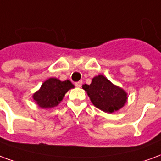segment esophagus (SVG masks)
Here are the masks:
<instances>
[{
  "instance_id": "34e87169",
  "label": "esophagus",
  "mask_w": 161,
  "mask_h": 161,
  "mask_svg": "<svg viewBox=\"0 0 161 161\" xmlns=\"http://www.w3.org/2000/svg\"><path fill=\"white\" fill-rule=\"evenodd\" d=\"M75 86L76 87H81L82 86V82L81 81H79V82H77V83H75Z\"/></svg>"
}]
</instances>
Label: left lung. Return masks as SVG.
Segmentation results:
<instances>
[{"label": "left lung", "mask_w": 161, "mask_h": 161, "mask_svg": "<svg viewBox=\"0 0 161 161\" xmlns=\"http://www.w3.org/2000/svg\"><path fill=\"white\" fill-rule=\"evenodd\" d=\"M83 89L87 91L91 103L97 108L107 113L119 110L124 106L128 99L126 91L112 84L103 75L95 77L91 84H84Z\"/></svg>", "instance_id": "1"}]
</instances>
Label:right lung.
<instances>
[{"mask_svg":"<svg viewBox=\"0 0 161 161\" xmlns=\"http://www.w3.org/2000/svg\"><path fill=\"white\" fill-rule=\"evenodd\" d=\"M72 88L74 85L70 81H60L51 77L43 83L40 90L33 94V98L40 108H53L58 105L65 93Z\"/></svg>","mask_w":161,"mask_h":161,"instance_id":"right-lung-1","label":"right lung"}]
</instances>
